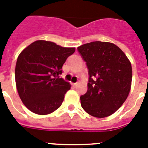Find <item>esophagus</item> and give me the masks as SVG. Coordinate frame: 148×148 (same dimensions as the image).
Segmentation results:
<instances>
[{
	"label": "esophagus",
	"mask_w": 148,
	"mask_h": 148,
	"mask_svg": "<svg viewBox=\"0 0 148 148\" xmlns=\"http://www.w3.org/2000/svg\"><path fill=\"white\" fill-rule=\"evenodd\" d=\"M73 85H74V86H77L78 85V83L77 82V83H74V84H73Z\"/></svg>",
	"instance_id": "34e87169"
}]
</instances>
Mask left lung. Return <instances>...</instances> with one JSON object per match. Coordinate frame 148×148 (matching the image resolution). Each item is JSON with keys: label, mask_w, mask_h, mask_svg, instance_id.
I'll return each instance as SVG.
<instances>
[{"label": "left lung", "mask_w": 148, "mask_h": 148, "mask_svg": "<svg viewBox=\"0 0 148 148\" xmlns=\"http://www.w3.org/2000/svg\"><path fill=\"white\" fill-rule=\"evenodd\" d=\"M89 70L88 89L81 106L91 116L103 118L118 110L127 99L132 77L125 53L114 43L94 41L77 47Z\"/></svg>", "instance_id": "8db88e82"}]
</instances>
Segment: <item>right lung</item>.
<instances>
[{"mask_svg":"<svg viewBox=\"0 0 148 148\" xmlns=\"http://www.w3.org/2000/svg\"><path fill=\"white\" fill-rule=\"evenodd\" d=\"M75 48L37 40L31 43L17 59L15 78L18 93L26 108L34 114L46 115L62 105L71 89L60 77L63 64Z\"/></svg>","mask_w":148,"mask_h":148,"instance_id":"add662e5","label":"right lung"}]
</instances>
